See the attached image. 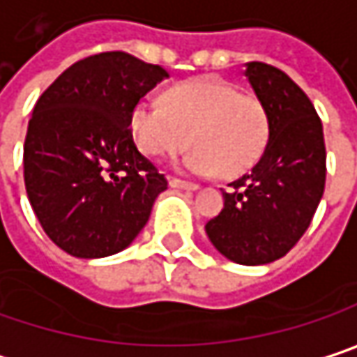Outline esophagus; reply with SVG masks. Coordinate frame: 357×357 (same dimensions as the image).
<instances>
[{
  "instance_id": "obj_1",
  "label": "esophagus",
  "mask_w": 357,
  "mask_h": 357,
  "mask_svg": "<svg viewBox=\"0 0 357 357\" xmlns=\"http://www.w3.org/2000/svg\"><path fill=\"white\" fill-rule=\"evenodd\" d=\"M169 185H172V188H176V190H190V192H196V190L200 188L198 183H192V181H183V179H178V178L169 179Z\"/></svg>"
}]
</instances>
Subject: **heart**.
<instances>
[{"mask_svg":"<svg viewBox=\"0 0 357 357\" xmlns=\"http://www.w3.org/2000/svg\"><path fill=\"white\" fill-rule=\"evenodd\" d=\"M139 151L163 159L192 145L179 167L185 174L229 178L245 174L268 143V114L253 96L216 77H196L165 93V108L141 100L130 112Z\"/></svg>","mask_w":357,"mask_h":357,"instance_id":"obj_1","label":"heart"}]
</instances>
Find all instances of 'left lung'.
I'll list each match as a JSON object with an SVG mask.
<instances>
[{
    "mask_svg": "<svg viewBox=\"0 0 357 357\" xmlns=\"http://www.w3.org/2000/svg\"><path fill=\"white\" fill-rule=\"evenodd\" d=\"M243 75L268 114V145L243 178L222 192L206 222L214 249L241 266L284 257L308 229L325 190L323 124L307 93L284 71L245 63Z\"/></svg>",
    "mask_w": 357,
    "mask_h": 357,
    "instance_id": "left-lung-1",
    "label": "left lung"
}]
</instances>
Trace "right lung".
I'll return each instance as SVG.
<instances>
[{"mask_svg": "<svg viewBox=\"0 0 357 357\" xmlns=\"http://www.w3.org/2000/svg\"><path fill=\"white\" fill-rule=\"evenodd\" d=\"M169 73L126 52L73 63L40 96L24 143L32 211L73 257H108L137 239L167 179L137 149L130 112Z\"/></svg>", "mask_w": 357, "mask_h": 357, "instance_id": "obj_1", "label": "right lung"}]
</instances>
